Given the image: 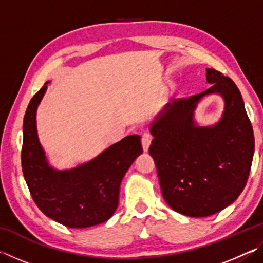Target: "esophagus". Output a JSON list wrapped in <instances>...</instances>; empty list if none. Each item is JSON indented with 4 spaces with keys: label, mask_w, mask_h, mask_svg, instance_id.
Masks as SVG:
<instances>
[{
    "label": "esophagus",
    "mask_w": 263,
    "mask_h": 263,
    "mask_svg": "<svg viewBox=\"0 0 263 263\" xmlns=\"http://www.w3.org/2000/svg\"><path fill=\"white\" fill-rule=\"evenodd\" d=\"M152 139H153V137L147 132L144 133V135L141 136V145H142V149H144V152H147L148 151L151 142H152Z\"/></svg>",
    "instance_id": "obj_1"
}]
</instances>
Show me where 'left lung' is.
<instances>
[{
    "mask_svg": "<svg viewBox=\"0 0 263 263\" xmlns=\"http://www.w3.org/2000/svg\"><path fill=\"white\" fill-rule=\"evenodd\" d=\"M211 87L189 99L172 100L151 123L149 154L157 166L164 201L188 217H208L232 204L241 194L254 155V135L238 87L206 68ZM224 100L219 121L201 127L194 110L203 97Z\"/></svg>",
    "mask_w": 263,
    "mask_h": 263,
    "instance_id": "1",
    "label": "left lung"
}]
</instances>
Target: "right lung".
I'll return each instance as SVG.
<instances>
[{"label":"right lung","mask_w":263,"mask_h":263,"mask_svg":"<svg viewBox=\"0 0 263 263\" xmlns=\"http://www.w3.org/2000/svg\"><path fill=\"white\" fill-rule=\"evenodd\" d=\"M48 83L32 97L24 116L22 168L25 182L41 211L59 224L70 229L102 224L118 206L123 177L142 153L141 138H123L77 167H52L39 141L35 119Z\"/></svg>","instance_id":"add662e5"}]
</instances>
